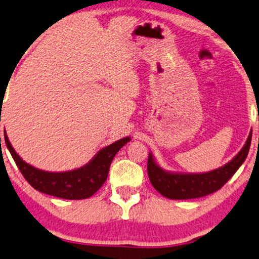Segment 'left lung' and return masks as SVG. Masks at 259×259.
<instances>
[{"mask_svg": "<svg viewBox=\"0 0 259 259\" xmlns=\"http://www.w3.org/2000/svg\"><path fill=\"white\" fill-rule=\"evenodd\" d=\"M251 139L252 130L243 148L230 162L204 173L165 171L155 162L152 153H149L147 165L149 181L156 191L169 199H191L210 195L220 190L243 165L250 150Z\"/></svg>", "mask_w": 259, "mask_h": 259, "instance_id": "8db88e82", "label": "left lung"}]
</instances>
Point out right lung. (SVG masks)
I'll list each match as a JSON object with an SVG mask.
<instances>
[{
	"label": "right lung",
	"instance_id": "right-lung-1",
	"mask_svg": "<svg viewBox=\"0 0 259 259\" xmlns=\"http://www.w3.org/2000/svg\"><path fill=\"white\" fill-rule=\"evenodd\" d=\"M5 141L16 166L29 185L33 186L35 190L58 198L84 199L96 194L103 186L109 176L110 166L114 155L125 143L129 142L130 137H124L100 149L94 158L82 167L65 172H48L35 168L34 166L25 162L16 154L6 132Z\"/></svg>",
	"mask_w": 259,
	"mask_h": 259
}]
</instances>
